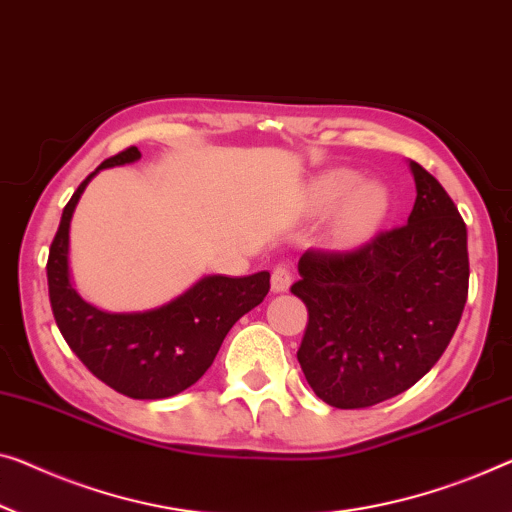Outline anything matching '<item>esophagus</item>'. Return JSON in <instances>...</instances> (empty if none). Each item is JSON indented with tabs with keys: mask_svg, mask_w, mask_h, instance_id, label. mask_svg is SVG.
<instances>
[{
	"mask_svg": "<svg viewBox=\"0 0 512 512\" xmlns=\"http://www.w3.org/2000/svg\"><path fill=\"white\" fill-rule=\"evenodd\" d=\"M289 285H292V271H289L287 264H278L271 273L273 292H287Z\"/></svg>",
	"mask_w": 512,
	"mask_h": 512,
	"instance_id": "1",
	"label": "esophagus"
}]
</instances>
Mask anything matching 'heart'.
I'll return each mask as SVG.
<instances>
[{"mask_svg": "<svg viewBox=\"0 0 512 512\" xmlns=\"http://www.w3.org/2000/svg\"><path fill=\"white\" fill-rule=\"evenodd\" d=\"M356 181L358 177L352 170H331L312 183L310 190V202L317 211L333 207L342 197L331 223V239L338 246H356L368 239L388 211L384 188L372 181L356 186Z\"/></svg>", "mask_w": 512, "mask_h": 512, "instance_id": "1", "label": "heart"}]
</instances>
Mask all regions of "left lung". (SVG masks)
<instances>
[{"mask_svg":"<svg viewBox=\"0 0 512 512\" xmlns=\"http://www.w3.org/2000/svg\"><path fill=\"white\" fill-rule=\"evenodd\" d=\"M407 225L354 250H305L292 285L308 308L296 358L326 404L365 409L430 372L469 294L467 225L451 195L411 160Z\"/></svg>","mask_w":512,"mask_h":512,"instance_id":"1","label":"left lung"}]
</instances>
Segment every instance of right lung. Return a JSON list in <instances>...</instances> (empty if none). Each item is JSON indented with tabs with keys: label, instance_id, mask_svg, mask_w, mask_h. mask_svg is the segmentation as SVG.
<instances>
[{
	"label": "right lung",
	"instance_id": "1",
	"mask_svg": "<svg viewBox=\"0 0 512 512\" xmlns=\"http://www.w3.org/2000/svg\"><path fill=\"white\" fill-rule=\"evenodd\" d=\"M137 158V147H128L103 160L96 172ZM96 172L68 200L52 239L48 255L52 315L68 347L103 384L133 400L172 398L211 368L232 326L269 294L271 276L269 271L246 278L209 276L163 308L133 315H112L82 301L68 276V227L82 190Z\"/></svg>",
	"mask_w": 512,
	"mask_h": 512
}]
</instances>
